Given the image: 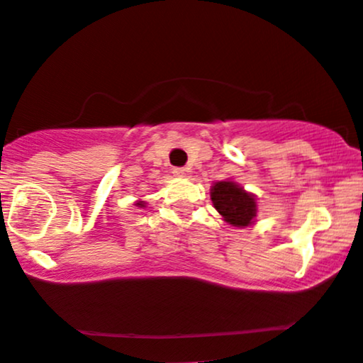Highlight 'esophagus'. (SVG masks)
I'll return each instance as SVG.
<instances>
[{"mask_svg": "<svg viewBox=\"0 0 363 363\" xmlns=\"http://www.w3.org/2000/svg\"><path fill=\"white\" fill-rule=\"evenodd\" d=\"M191 172L189 167H175V169L172 170V174L175 175V177H188Z\"/></svg>", "mask_w": 363, "mask_h": 363, "instance_id": "34e87169", "label": "esophagus"}]
</instances>
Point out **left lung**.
Returning a JSON list of instances; mask_svg holds the SVG:
<instances>
[{
  "label": "left lung",
  "mask_w": 363,
  "mask_h": 363,
  "mask_svg": "<svg viewBox=\"0 0 363 363\" xmlns=\"http://www.w3.org/2000/svg\"><path fill=\"white\" fill-rule=\"evenodd\" d=\"M212 203L218 213L234 227L253 224L257 217V198L246 193L240 184L233 181H220L212 186Z\"/></svg>",
  "instance_id": "1"
}]
</instances>
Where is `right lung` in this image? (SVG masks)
Wrapping results in <instances>:
<instances>
[{
    "instance_id": "obj_1",
    "label": "right lung",
    "mask_w": 363,
    "mask_h": 363,
    "mask_svg": "<svg viewBox=\"0 0 363 363\" xmlns=\"http://www.w3.org/2000/svg\"><path fill=\"white\" fill-rule=\"evenodd\" d=\"M145 205H146L145 201H138V203H136V206H139V208H143V206H145Z\"/></svg>"
}]
</instances>
